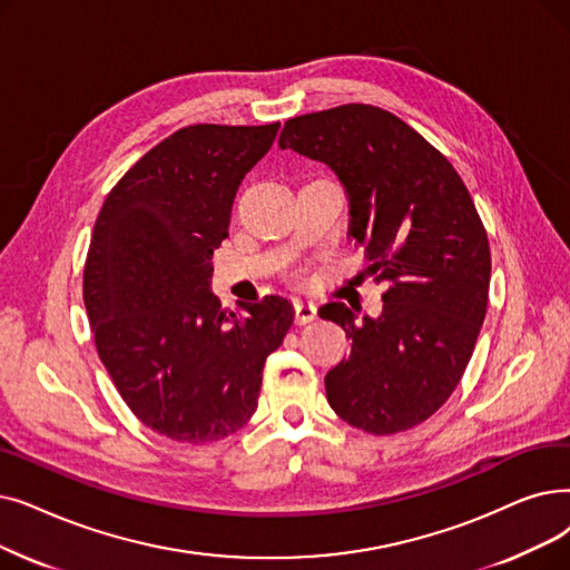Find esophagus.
Instances as JSON below:
<instances>
[{
  "instance_id": "1",
  "label": "esophagus",
  "mask_w": 570,
  "mask_h": 570,
  "mask_svg": "<svg viewBox=\"0 0 570 570\" xmlns=\"http://www.w3.org/2000/svg\"><path fill=\"white\" fill-rule=\"evenodd\" d=\"M293 309H295V324L298 326H305L316 318V305L309 301H295Z\"/></svg>"
}]
</instances>
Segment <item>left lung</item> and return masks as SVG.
I'll list each match as a JSON object with an SVG mask.
<instances>
[{"label": "left lung", "instance_id": "8db88e82", "mask_svg": "<svg viewBox=\"0 0 570 570\" xmlns=\"http://www.w3.org/2000/svg\"><path fill=\"white\" fill-rule=\"evenodd\" d=\"M279 148L328 165L350 200V237L386 282L377 318L318 309L352 337L326 375L328 403L373 435L407 431L450 399L487 314L489 239L452 163L407 122L370 105L286 120Z\"/></svg>", "mask_w": 570, "mask_h": 570}]
</instances>
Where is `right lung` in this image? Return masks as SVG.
Segmentation results:
<instances>
[{
  "mask_svg": "<svg viewBox=\"0 0 570 570\" xmlns=\"http://www.w3.org/2000/svg\"><path fill=\"white\" fill-rule=\"evenodd\" d=\"M277 130L181 128L126 171L95 220L83 303L97 354L139 422L165 438L203 444L239 431L293 324L279 295L226 314L209 288L237 188Z\"/></svg>",
  "mask_w": 570,
  "mask_h": 570,
  "instance_id": "right-lung-1",
  "label": "right lung"
}]
</instances>
